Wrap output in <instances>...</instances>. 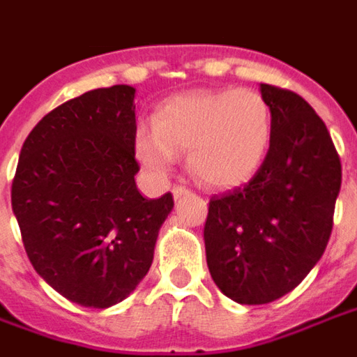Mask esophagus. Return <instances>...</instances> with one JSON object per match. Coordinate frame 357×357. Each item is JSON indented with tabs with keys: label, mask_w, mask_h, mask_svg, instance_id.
Wrapping results in <instances>:
<instances>
[{
	"label": "esophagus",
	"mask_w": 357,
	"mask_h": 357,
	"mask_svg": "<svg viewBox=\"0 0 357 357\" xmlns=\"http://www.w3.org/2000/svg\"><path fill=\"white\" fill-rule=\"evenodd\" d=\"M189 193H191V189H187V187H181V185H176L174 189H172V195H174V199H176V201Z\"/></svg>",
	"instance_id": "esophagus-1"
}]
</instances>
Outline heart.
Returning <instances> with one entry per match:
<instances>
[{
	"instance_id": "heart-1",
	"label": "heart",
	"mask_w": 357,
	"mask_h": 357,
	"mask_svg": "<svg viewBox=\"0 0 357 357\" xmlns=\"http://www.w3.org/2000/svg\"><path fill=\"white\" fill-rule=\"evenodd\" d=\"M271 143V110L255 89H199L174 95L139 128L135 153L158 178L187 151L189 170L206 185L229 189L255 178Z\"/></svg>"
}]
</instances>
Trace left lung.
Returning <instances> with one entry per match:
<instances>
[{
    "mask_svg": "<svg viewBox=\"0 0 357 357\" xmlns=\"http://www.w3.org/2000/svg\"><path fill=\"white\" fill-rule=\"evenodd\" d=\"M271 143L245 187L212 197L204 224L210 275L239 304H268L302 283L333 231L342 166L327 126L298 93L260 84Z\"/></svg>",
    "mask_w": 357,
    "mask_h": 357,
    "instance_id": "obj_1",
    "label": "left lung"
}]
</instances>
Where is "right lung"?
I'll list each match as a JSON object with an SVG mask.
<instances>
[{
    "label": "right lung",
    "mask_w": 357,
    "mask_h": 357,
    "mask_svg": "<svg viewBox=\"0 0 357 357\" xmlns=\"http://www.w3.org/2000/svg\"><path fill=\"white\" fill-rule=\"evenodd\" d=\"M135 89L112 86L59 105L20 149L11 204L34 269L65 298L110 307L153 264L172 193L145 199L135 174Z\"/></svg>",
    "instance_id": "right-lung-1"
}]
</instances>
